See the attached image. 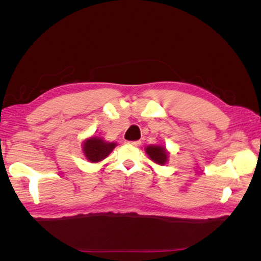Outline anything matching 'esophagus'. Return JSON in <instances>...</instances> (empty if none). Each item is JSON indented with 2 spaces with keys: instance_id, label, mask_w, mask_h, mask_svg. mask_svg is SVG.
Returning <instances> with one entry per match:
<instances>
[{
  "instance_id": "obj_1",
  "label": "esophagus",
  "mask_w": 261,
  "mask_h": 261,
  "mask_svg": "<svg viewBox=\"0 0 261 261\" xmlns=\"http://www.w3.org/2000/svg\"><path fill=\"white\" fill-rule=\"evenodd\" d=\"M127 145H131V146H135V147H138L140 146V141H126Z\"/></svg>"
}]
</instances>
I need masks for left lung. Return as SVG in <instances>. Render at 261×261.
<instances>
[{
  "mask_svg": "<svg viewBox=\"0 0 261 261\" xmlns=\"http://www.w3.org/2000/svg\"><path fill=\"white\" fill-rule=\"evenodd\" d=\"M146 152L150 158L152 162L159 165H164L166 164L168 159V153L166 151V149L164 147L160 146H149L146 149Z\"/></svg>",
  "mask_w": 261,
  "mask_h": 261,
  "instance_id": "left-lung-1",
  "label": "left lung"
}]
</instances>
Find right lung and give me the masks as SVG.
<instances>
[{
  "instance_id": "right-lung-1",
  "label": "right lung",
  "mask_w": 261,
  "mask_h": 261,
  "mask_svg": "<svg viewBox=\"0 0 261 261\" xmlns=\"http://www.w3.org/2000/svg\"><path fill=\"white\" fill-rule=\"evenodd\" d=\"M116 143L114 142H105L101 138L92 137L84 142V153L86 158L92 163H98L107 158L109 153L115 148Z\"/></svg>"
}]
</instances>
